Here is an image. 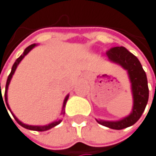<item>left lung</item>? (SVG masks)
Listing matches in <instances>:
<instances>
[{"label": "left lung", "mask_w": 156, "mask_h": 156, "mask_svg": "<svg viewBox=\"0 0 156 156\" xmlns=\"http://www.w3.org/2000/svg\"><path fill=\"white\" fill-rule=\"evenodd\" d=\"M110 61L122 66L127 70L130 81L132 83V91L133 97V107L131 114L122 120L117 122L98 121L97 122L106 127L113 130H122L133 125L142 116L145 110L149 98V89L146 74L138 60V58L129 52L123 46H116L106 52Z\"/></svg>", "instance_id": "8db88e82"}]
</instances>
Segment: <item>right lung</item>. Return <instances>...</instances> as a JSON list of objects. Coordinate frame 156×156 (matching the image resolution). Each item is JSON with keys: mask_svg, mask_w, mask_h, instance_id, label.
<instances>
[{"mask_svg": "<svg viewBox=\"0 0 156 156\" xmlns=\"http://www.w3.org/2000/svg\"><path fill=\"white\" fill-rule=\"evenodd\" d=\"M36 44H31V45H29L28 47H26L25 48V50L23 51V55H21L17 59H16V61L14 62V64H13V66H12V71H11V73H10V75L8 76V79H7V82H6V87H5V93H4V100H5V101L3 102V100H2V92H1V96H0V102H3V104L5 103L6 104V106L8 107V109L10 110V112H11V109H10V107H9V105H8V102H7V101H8V98H7V90H8V87H9V84H10V81H11V80H12V75L14 74V72H15V69H16V67H17V66L19 65V63L22 61V59L35 46ZM0 90H1V83H0ZM67 100H68V95L65 98V100H64V103H63V110H62V113H64V109H65V106H66V101H67ZM4 107H5V105H4ZM5 109H6V107H5ZM11 113L12 114V116L14 117V119H15V121L22 126V127H23V128H25V129H28V130H33V131H37V132H44V131H47V130H49V129H51V128H53V127H55V126H56L57 124H59L60 122H61V120H59V121H55V122H52V123H50V124H48V125H44V126H33V125H27V124H24V123H23L22 122H20L14 115H13V113L11 112Z\"/></svg>", "mask_w": 156, "mask_h": 156, "instance_id": "right-lung-1", "label": "right lung"}]
</instances>
